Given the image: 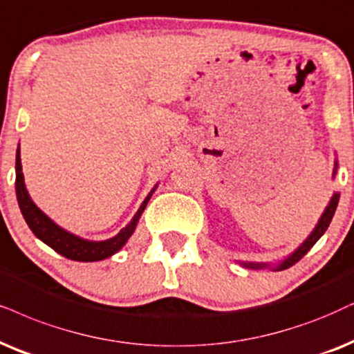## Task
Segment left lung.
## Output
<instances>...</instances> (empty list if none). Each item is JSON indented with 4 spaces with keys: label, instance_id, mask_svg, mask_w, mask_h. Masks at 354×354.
<instances>
[{
    "label": "left lung",
    "instance_id": "8db88e82",
    "mask_svg": "<svg viewBox=\"0 0 354 354\" xmlns=\"http://www.w3.org/2000/svg\"><path fill=\"white\" fill-rule=\"evenodd\" d=\"M335 169H337V168H335ZM338 201H339V194H338V192H335V196L332 198V201H330V204L326 205L325 212L322 214V218L319 221V223H317L315 230L312 232L310 236H308V239H307L306 241H304L301 247H299V248L296 250V252L290 254V257H289L288 259H284V261L281 263L279 266H276V271L288 270V268H290L292 265H296L299 259L306 257L308 250L314 247V245L317 243V240H319L320 236L325 234V230L328 229L330 222H332V218H333L335 210H337ZM245 266H247V268H254V270H257V268H265V266H268V265H259V263H245Z\"/></svg>",
    "mask_w": 354,
    "mask_h": 354
}]
</instances>
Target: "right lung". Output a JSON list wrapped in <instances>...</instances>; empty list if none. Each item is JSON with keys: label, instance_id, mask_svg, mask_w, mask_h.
I'll return each instance as SVG.
<instances>
[{"label": "right lung", "instance_id": "add662e5", "mask_svg": "<svg viewBox=\"0 0 354 354\" xmlns=\"http://www.w3.org/2000/svg\"><path fill=\"white\" fill-rule=\"evenodd\" d=\"M16 196L17 203H19V209L24 216L26 222H28L29 229L32 230V234L37 236L39 240H42L44 243L48 245L52 250H55L57 253H60L62 257L73 259V261H100V259L109 258L111 254L119 252L124 247L125 241L129 240V236L132 235L133 229H136L138 217L144 212L147 203H149L150 196L144 201V204L140 205V209L137 210V214L129 223L127 227H124L118 235L113 239L104 240V241H88L80 239L77 235H71L70 232L53 223L46 214L40 210L37 205L32 203V199L29 198L28 189L24 185V176H22V167H21V156L19 149L16 153Z\"/></svg>", "mask_w": 354, "mask_h": 354}]
</instances>
